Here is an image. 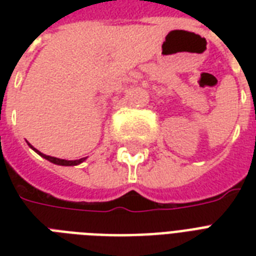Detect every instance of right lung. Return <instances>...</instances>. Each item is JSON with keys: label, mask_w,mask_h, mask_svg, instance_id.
Listing matches in <instances>:
<instances>
[{"label": "right lung", "mask_w": 256, "mask_h": 256, "mask_svg": "<svg viewBox=\"0 0 256 256\" xmlns=\"http://www.w3.org/2000/svg\"><path fill=\"white\" fill-rule=\"evenodd\" d=\"M29 144L30 148H33L34 152H37L38 156H41L42 158H45V160H48L49 162H52V164H58V166H77V164H82V162H84V160H86V158H88V156H85V158H81V160H60V158H56V156H46V154H42L41 152H38L37 148H34L30 144Z\"/></svg>", "instance_id": "right-lung-1"}]
</instances>
